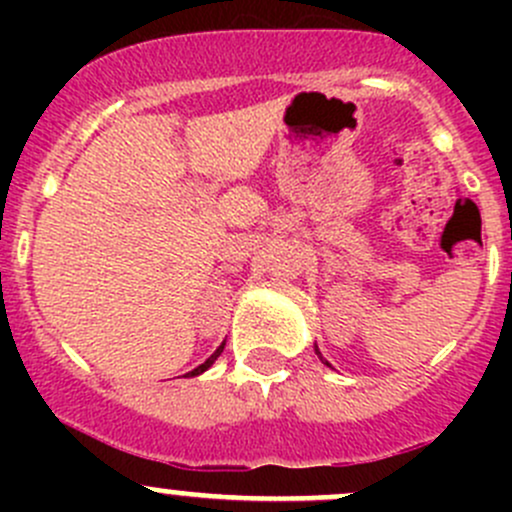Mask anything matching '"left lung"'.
<instances>
[{"mask_svg":"<svg viewBox=\"0 0 512 512\" xmlns=\"http://www.w3.org/2000/svg\"><path fill=\"white\" fill-rule=\"evenodd\" d=\"M314 352H317V354H319V359H322V352H319V349H317V347H314ZM322 361H324V359H322ZM324 364H327V366H329V361H324Z\"/></svg>","mask_w":512,"mask_h":512,"instance_id":"1","label":"left lung"}]
</instances>
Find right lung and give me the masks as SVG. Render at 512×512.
I'll return each mask as SVG.
<instances>
[{
  "label": "right lung",
  "mask_w": 512,
  "mask_h": 512,
  "mask_svg": "<svg viewBox=\"0 0 512 512\" xmlns=\"http://www.w3.org/2000/svg\"><path fill=\"white\" fill-rule=\"evenodd\" d=\"M223 349H225V344H220V347H218V349H215V352H213V354H210V356H208V359H205V361H203V364H200V366H195V369H193V371H188V376H198V374H203V371H208V369H210V366H213V364H215V359H218V356H220V354H223Z\"/></svg>",
  "instance_id": "add662e5"
}]
</instances>
